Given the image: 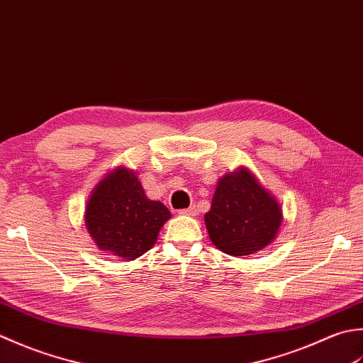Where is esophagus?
<instances>
[{"label":"esophagus","instance_id":"34e87169","mask_svg":"<svg viewBox=\"0 0 363 363\" xmlns=\"http://www.w3.org/2000/svg\"><path fill=\"white\" fill-rule=\"evenodd\" d=\"M196 206H189V208H182L179 210V214H184V216H196Z\"/></svg>","mask_w":363,"mask_h":363}]
</instances>
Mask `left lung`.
<instances>
[{
	"mask_svg": "<svg viewBox=\"0 0 363 363\" xmlns=\"http://www.w3.org/2000/svg\"><path fill=\"white\" fill-rule=\"evenodd\" d=\"M210 240L223 252L241 257L268 246L282 224L277 201L247 169L220 179L205 214Z\"/></svg>",
	"mask_w": 363,
	"mask_h": 363,
	"instance_id": "1",
	"label": "left lung"
}]
</instances>
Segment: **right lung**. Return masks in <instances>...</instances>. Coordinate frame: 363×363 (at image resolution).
<instances>
[{
  "instance_id": "1",
  "label": "right lung",
  "mask_w": 363,
  "mask_h": 363,
  "mask_svg": "<svg viewBox=\"0 0 363 363\" xmlns=\"http://www.w3.org/2000/svg\"><path fill=\"white\" fill-rule=\"evenodd\" d=\"M169 218L164 205L147 199L135 172L117 167L94 189L84 220L101 250L135 260L153 246Z\"/></svg>"
}]
</instances>
